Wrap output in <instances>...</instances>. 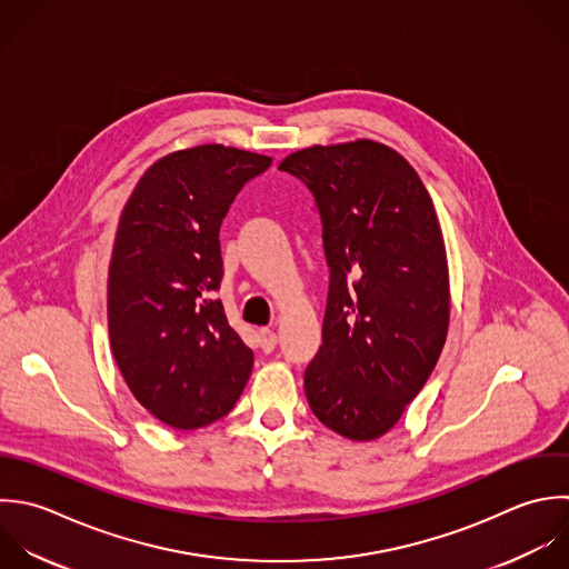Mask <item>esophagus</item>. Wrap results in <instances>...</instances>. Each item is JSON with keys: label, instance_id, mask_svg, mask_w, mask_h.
Instances as JSON below:
<instances>
[{"label": "esophagus", "instance_id": "34e87169", "mask_svg": "<svg viewBox=\"0 0 569 569\" xmlns=\"http://www.w3.org/2000/svg\"><path fill=\"white\" fill-rule=\"evenodd\" d=\"M259 346H261V350H263L266 355H270V352L274 350V346H277V335H274L272 330L263 328V330L259 332Z\"/></svg>", "mask_w": 569, "mask_h": 569}]
</instances>
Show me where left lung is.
Returning <instances> with one entry per match:
<instances>
[{"mask_svg":"<svg viewBox=\"0 0 569 569\" xmlns=\"http://www.w3.org/2000/svg\"><path fill=\"white\" fill-rule=\"evenodd\" d=\"M315 197L330 268L323 343L306 368L315 417L352 441L397 426L432 375L450 323L439 219L415 168L359 139L288 154Z\"/></svg>","mask_w":569,"mask_h":569,"instance_id":"1","label":"left lung"}]
</instances>
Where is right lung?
Masks as SVG:
<instances>
[{"mask_svg": "<svg viewBox=\"0 0 569 569\" xmlns=\"http://www.w3.org/2000/svg\"><path fill=\"white\" fill-rule=\"evenodd\" d=\"M272 159L221 143L166 154L123 206L108 270V335L134 399L161 423L197 430L226 417L254 357L214 297L219 228Z\"/></svg>", "mask_w": 569, "mask_h": 569, "instance_id": "add662e5", "label": "right lung"}]
</instances>
